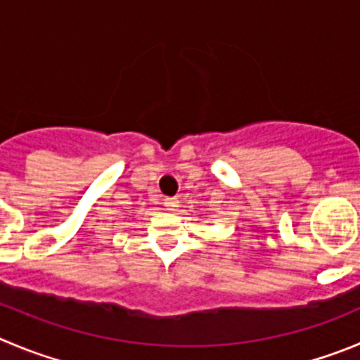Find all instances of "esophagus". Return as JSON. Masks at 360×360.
Wrapping results in <instances>:
<instances>
[{
  "label": "esophagus",
  "mask_w": 360,
  "mask_h": 360,
  "mask_svg": "<svg viewBox=\"0 0 360 360\" xmlns=\"http://www.w3.org/2000/svg\"><path fill=\"white\" fill-rule=\"evenodd\" d=\"M165 207L169 211H177V207H179V200L174 199V197H169V199H165Z\"/></svg>",
  "instance_id": "34e87169"
}]
</instances>
